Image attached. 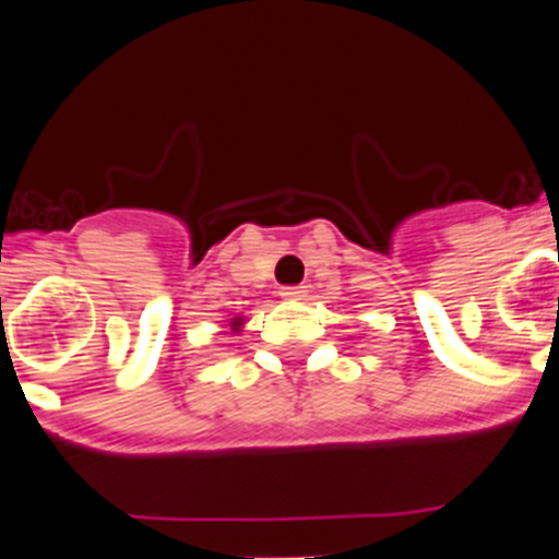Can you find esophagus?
<instances>
[{
    "label": "esophagus",
    "instance_id": "34e87169",
    "mask_svg": "<svg viewBox=\"0 0 559 559\" xmlns=\"http://www.w3.org/2000/svg\"><path fill=\"white\" fill-rule=\"evenodd\" d=\"M281 297H286V300H306L308 289L306 286H284V289H281Z\"/></svg>",
    "mask_w": 559,
    "mask_h": 559
}]
</instances>
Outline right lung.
I'll list each match as a JSON object with an SVG mask.
<instances>
[{"instance_id":"add662e5","label":"right lung","mask_w":559,"mask_h":559,"mask_svg":"<svg viewBox=\"0 0 559 559\" xmlns=\"http://www.w3.org/2000/svg\"><path fill=\"white\" fill-rule=\"evenodd\" d=\"M240 324H243V321H240V319H235V321H233V326H240Z\"/></svg>"}]
</instances>
